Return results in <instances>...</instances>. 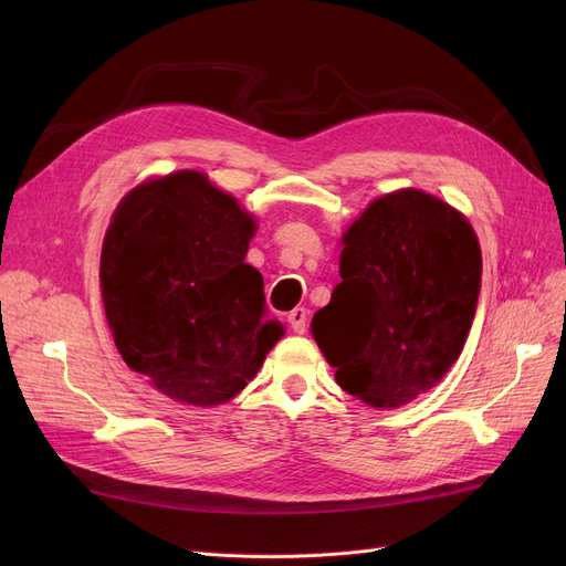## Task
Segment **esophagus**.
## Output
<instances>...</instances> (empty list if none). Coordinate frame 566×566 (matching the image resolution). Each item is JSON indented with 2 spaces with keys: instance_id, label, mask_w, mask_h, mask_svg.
Masks as SVG:
<instances>
[{
  "instance_id": "esophagus-1",
  "label": "esophagus",
  "mask_w": 566,
  "mask_h": 566,
  "mask_svg": "<svg viewBox=\"0 0 566 566\" xmlns=\"http://www.w3.org/2000/svg\"><path fill=\"white\" fill-rule=\"evenodd\" d=\"M289 323H291V331L295 335H305L307 331V310L305 307H295L289 312Z\"/></svg>"
}]
</instances>
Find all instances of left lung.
<instances>
[{"label": "left lung", "mask_w": 566, "mask_h": 566, "mask_svg": "<svg viewBox=\"0 0 566 566\" xmlns=\"http://www.w3.org/2000/svg\"><path fill=\"white\" fill-rule=\"evenodd\" d=\"M342 245V282L312 335L344 392L403 406L463 350L482 286L478 235L450 203L406 188L371 201Z\"/></svg>", "instance_id": "1"}]
</instances>
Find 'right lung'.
<instances>
[{"label": "right lung", "instance_id": "right-lung-1", "mask_svg": "<svg viewBox=\"0 0 566 566\" xmlns=\"http://www.w3.org/2000/svg\"><path fill=\"white\" fill-rule=\"evenodd\" d=\"M254 231L245 208L192 169L116 206L101 254L105 316L126 365L174 401H229L284 335L245 263Z\"/></svg>", "mask_w": 566, "mask_h": 566}]
</instances>
